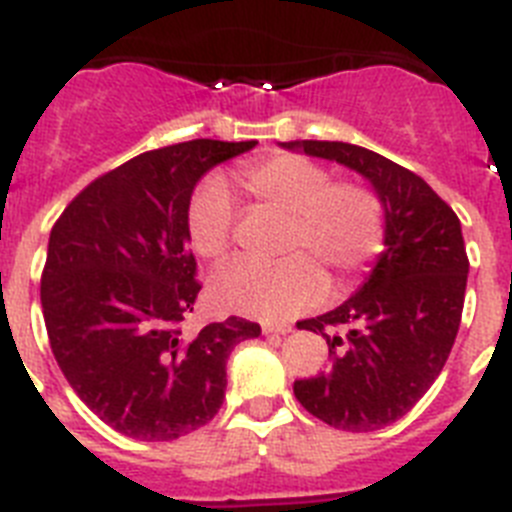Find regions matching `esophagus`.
<instances>
[{
	"instance_id": "34e87169",
	"label": "esophagus",
	"mask_w": 512,
	"mask_h": 512,
	"mask_svg": "<svg viewBox=\"0 0 512 512\" xmlns=\"http://www.w3.org/2000/svg\"><path fill=\"white\" fill-rule=\"evenodd\" d=\"M262 332L265 335H286V332H291V327L288 324H262Z\"/></svg>"
}]
</instances>
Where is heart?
<instances>
[{
  "mask_svg": "<svg viewBox=\"0 0 512 512\" xmlns=\"http://www.w3.org/2000/svg\"><path fill=\"white\" fill-rule=\"evenodd\" d=\"M244 188L257 206L288 216L283 252L275 265L234 262L211 281L221 311L257 319H286L322 301L332 270L337 286L363 273L384 247V203L368 185L332 180L330 170L299 154H278L244 172ZM234 201L221 180L206 182L188 208L193 250L211 262L234 242ZM317 261L316 266L313 262Z\"/></svg>",
  "mask_w": 512,
  "mask_h": 512,
  "instance_id": "1",
  "label": "heart"
}]
</instances>
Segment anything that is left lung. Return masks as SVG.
I'll return each mask as SVG.
<instances>
[{
  "label": "left lung",
  "instance_id": "1",
  "mask_svg": "<svg viewBox=\"0 0 512 512\" xmlns=\"http://www.w3.org/2000/svg\"><path fill=\"white\" fill-rule=\"evenodd\" d=\"M283 146L361 172L384 203L386 250L361 291L296 324L327 337L330 368L293 381L309 415L348 433L379 430L407 415L448 361L469 273L461 221L420 175L376 151L342 141Z\"/></svg>",
  "mask_w": 512,
  "mask_h": 512
}]
</instances>
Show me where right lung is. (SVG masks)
<instances>
[{
    "label": "right lung",
    "mask_w": 512,
    "mask_h": 512,
    "mask_svg": "<svg viewBox=\"0 0 512 512\" xmlns=\"http://www.w3.org/2000/svg\"><path fill=\"white\" fill-rule=\"evenodd\" d=\"M257 141L195 139L128 159L64 208L48 239L41 304L53 358L102 422L175 441L224 404L226 361L260 324L229 317L185 337L201 283L188 242L195 182Z\"/></svg>",
    "instance_id": "1"
}]
</instances>
